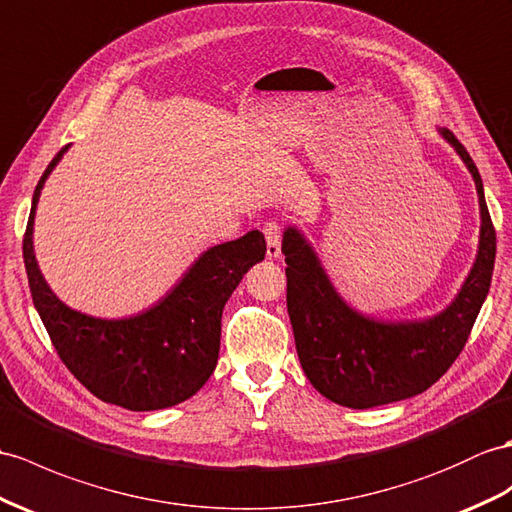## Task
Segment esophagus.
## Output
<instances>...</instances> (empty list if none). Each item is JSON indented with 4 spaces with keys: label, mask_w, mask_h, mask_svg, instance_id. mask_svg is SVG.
I'll use <instances>...</instances> for the list:
<instances>
[{
    "label": "esophagus",
    "mask_w": 512,
    "mask_h": 512,
    "mask_svg": "<svg viewBox=\"0 0 512 512\" xmlns=\"http://www.w3.org/2000/svg\"><path fill=\"white\" fill-rule=\"evenodd\" d=\"M265 239H267V256L278 258L282 252V226L280 221H267L265 223Z\"/></svg>",
    "instance_id": "obj_1"
}]
</instances>
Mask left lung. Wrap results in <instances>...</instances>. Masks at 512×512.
Here are the masks:
<instances>
[{"mask_svg": "<svg viewBox=\"0 0 512 512\" xmlns=\"http://www.w3.org/2000/svg\"><path fill=\"white\" fill-rule=\"evenodd\" d=\"M476 180L480 199V247L458 297L441 315L415 323H378L358 315L336 295L302 234L282 239L286 308L306 378L330 402L373 408L419 395L452 367L469 339L489 293L495 265V228L486 208L476 162L454 132L441 130Z\"/></svg>", "mask_w": 512, "mask_h": 512, "instance_id": "1", "label": "left lung"}]
</instances>
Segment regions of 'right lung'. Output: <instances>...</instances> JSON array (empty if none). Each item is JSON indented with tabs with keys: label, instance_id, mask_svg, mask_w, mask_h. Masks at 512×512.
<instances>
[{
	"label": "right lung",
	"instance_id": "1",
	"mask_svg": "<svg viewBox=\"0 0 512 512\" xmlns=\"http://www.w3.org/2000/svg\"><path fill=\"white\" fill-rule=\"evenodd\" d=\"M67 145L49 162L34 189L23 234L32 302L65 367L102 402L128 410L176 406L213 376L219 358L221 313L247 269L265 258L258 230L210 247L167 297L132 319L106 321L67 308L49 291L32 247L36 202Z\"/></svg>",
	"mask_w": 512,
	"mask_h": 512
}]
</instances>
